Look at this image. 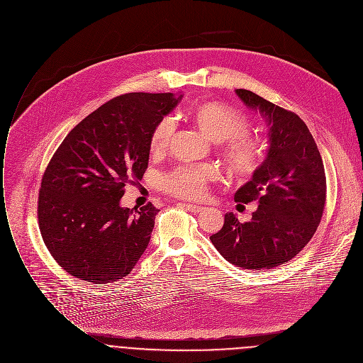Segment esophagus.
I'll return each instance as SVG.
<instances>
[{"instance_id":"34e87169","label":"esophagus","mask_w":363,"mask_h":363,"mask_svg":"<svg viewBox=\"0 0 363 363\" xmlns=\"http://www.w3.org/2000/svg\"><path fill=\"white\" fill-rule=\"evenodd\" d=\"M187 211H190V213H201L203 210H204V207H201V206H197V204H189V203H184V204H182Z\"/></svg>"}]
</instances>
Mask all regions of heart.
I'll return each mask as SVG.
<instances>
[{"label": "heart", "instance_id": "obj_1", "mask_svg": "<svg viewBox=\"0 0 363 363\" xmlns=\"http://www.w3.org/2000/svg\"><path fill=\"white\" fill-rule=\"evenodd\" d=\"M187 118L193 122L208 139L220 142L221 153L227 169L233 177L246 182L255 177L266 157V147L257 139L249 135V122L230 106L203 100L194 103L187 110ZM173 122L162 118L156 122L149 133L147 147L152 157H160L166 153L172 136ZM217 179V172L211 166H182L160 176V189L179 199H200L208 183Z\"/></svg>", "mask_w": 363, "mask_h": 363}]
</instances>
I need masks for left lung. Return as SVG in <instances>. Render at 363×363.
Returning a JSON list of instances; mask_svg holds the SVG:
<instances>
[{
  "label": "left lung",
  "instance_id": "obj_1",
  "mask_svg": "<svg viewBox=\"0 0 363 363\" xmlns=\"http://www.w3.org/2000/svg\"><path fill=\"white\" fill-rule=\"evenodd\" d=\"M245 106L267 121L270 147L260 170L235 193L237 203H257L252 220L228 213L210 237L233 264L262 270L291 260L315 234L321 221L327 179L317 143L304 121L257 94L238 89Z\"/></svg>",
  "mask_w": 363,
  "mask_h": 363
}]
</instances>
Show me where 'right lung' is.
Wrapping results in <instances>:
<instances>
[{"instance_id": "right-lung-1", "label": "right lung", "mask_w": 363, "mask_h": 363, "mask_svg": "<svg viewBox=\"0 0 363 363\" xmlns=\"http://www.w3.org/2000/svg\"><path fill=\"white\" fill-rule=\"evenodd\" d=\"M172 93L118 96L77 123L46 170L38 197L42 240L69 274L106 284L130 273L150 241L157 208L120 206L142 179L149 133L177 104Z\"/></svg>"}]
</instances>
